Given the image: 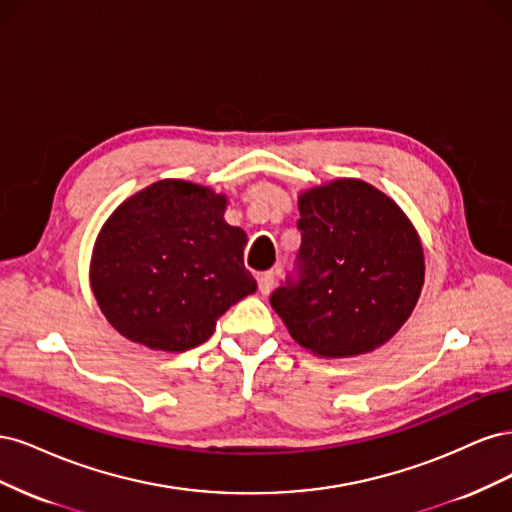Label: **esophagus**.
<instances>
[{
    "mask_svg": "<svg viewBox=\"0 0 512 512\" xmlns=\"http://www.w3.org/2000/svg\"><path fill=\"white\" fill-rule=\"evenodd\" d=\"M257 287L261 293H270L274 287V272H263L257 278Z\"/></svg>",
    "mask_w": 512,
    "mask_h": 512,
    "instance_id": "1",
    "label": "esophagus"
}]
</instances>
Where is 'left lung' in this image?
<instances>
[{
  "label": "left lung",
  "instance_id": "obj_1",
  "mask_svg": "<svg viewBox=\"0 0 512 512\" xmlns=\"http://www.w3.org/2000/svg\"><path fill=\"white\" fill-rule=\"evenodd\" d=\"M300 280L270 304L291 338L325 359L372 353L415 310L423 244L406 212L359 178H336L298 197Z\"/></svg>",
  "mask_w": 512,
  "mask_h": 512
}]
</instances>
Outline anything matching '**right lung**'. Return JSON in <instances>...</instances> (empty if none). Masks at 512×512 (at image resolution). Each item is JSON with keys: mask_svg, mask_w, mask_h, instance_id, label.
<instances>
[{"mask_svg": "<svg viewBox=\"0 0 512 512\" xmlns=\"http://www.w3.org/2000/svg\"><path fill=\"white\" fill-rule=\"evenodd\" d=\"M227 195L163 178L134 193L97 234L89 280L117 332L151 351L206 342L217 319L255 293L244 229L225 221Z\"/></svg>", "mask_w": 512, "mask_h": 512, "instance_id": "right-lung-1", "label": "right lung"}]
</instances>
